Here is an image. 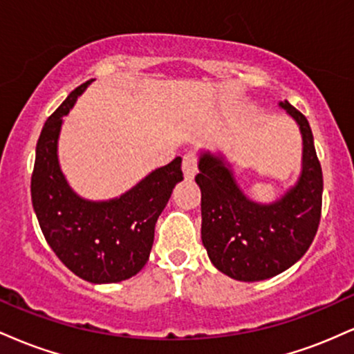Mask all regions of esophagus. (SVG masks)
<instances>
[{
	"label": "esophagus",
	"instance_id": "esophagus-1",
	"mask_svg": "<svg viewBox=\"0 0 354 354\" xmlns=\"http://www.w3.org/2000/svg\"><path fill=\"white\" fill-rule=\"evenodd\" d=\"M198 173V161L196 156L193 153H186L183 156V174H185L186 180H193Z\"/></svg>",
	"mask_w": 354,
	"mask_h": 354
}]
</instances>
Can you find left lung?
<instances>
[{
  "instance_id": "left-lung-1",
  "label": "left lung",
  "mask_w": 354,
  "mask_h": 354,
  "mask_svg": "<svg viewBox=\"0 0 354 354\" xmlns=\"http://www.w3.org/2000/svg\"><path fill=\"white\" fill-rule=\"evenodd\" d=\"M278 106L298 124L301 171L279 198L251 200L225 153L200 149L194 181L201 189V241L211 263L238 281H263L303 258L321 216L323 173L310 123L286 100Z\"/></svg>"
}]
</instances>
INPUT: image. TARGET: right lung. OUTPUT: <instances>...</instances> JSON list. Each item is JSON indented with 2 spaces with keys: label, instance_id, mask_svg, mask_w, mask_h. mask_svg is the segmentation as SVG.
I'll use <instances>...</instances> for the list:
<instances>
[{
  "label": "right lung",
  "instance_id": "obj_1",
  "mask_svg": "<svg viewBox=\"0 0 354 354\" xmlns=\"http://www.w3.org/2000/svg\"><path fill=\"white\" fill-rule=\"evenodd\" d=\"M93 81L71 91L44 123L36 145L31 201L61 263L84 281L108 284L131 278L146 265L154 225L174 186L183 181V171L178 156L109 200H88L71 188L59 165V135L63 118Z\"/></svg>",
  "mask_w": 354,
  "mask_h": 354
}]
</instances>
